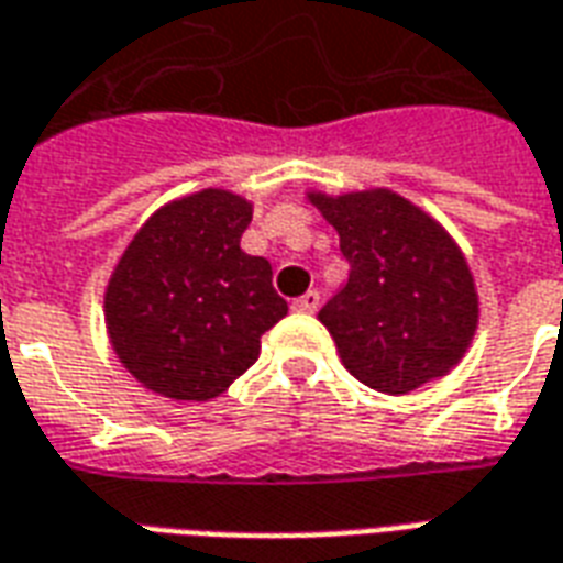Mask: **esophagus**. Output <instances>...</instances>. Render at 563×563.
Instances as JSON below:
<instances>
[{"label": "esophagus", "mask_w": 563, "mask_h": 563, "mask_svg": "<svg viewBox=\"0 0 563 563\" xmlns=\"http://www.w3.org/2000/svg\"><path fill=\"white\" fill-rule=\"evenodd\" d=\"M317 307H319V292H313V289L301 295V298H295V301H292L295 313H313Z\"/></svg>", "instance_id": "obj_1"}]
</instances>
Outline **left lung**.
Returning a JSON list of instances; mask_svg holds the SVG:
<instances>
[{
	"instance_id": "left-lung-1",
	"label": "left lung",
	"mask_w": 563,
	"mask_h": 563,
	"mask_svg": "<svg viewBox=\"0 0 563 563\" xmlns=\"http://www.w3.org/2000/svg\"><path fill=\"white\" fill-rule=\"evenodd\" d=\"M307 198L338 229L350 262L346 286L319 310L346 371L386 395L446 377L479 319L459 244L391 189Z\"/></svg>"
}]
</instances>
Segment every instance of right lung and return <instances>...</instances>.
<instances>
[{
  "mask_svg": "<svg viewBox=\"0 0 563 563\" xmlns=\"http://www.w3.org/2000/svg\"><path fill=\"white\" fill-rule=\"evenodd\" d=\"M253 205L201 189L159 208L139 229L104 289L117 358L172 401H210L258 358L262 334L289 307L268 258L246 256Z\"/></svg>",
  "mask_w": 563,
  "mask_h": 563,
  "instance_id": "1",
  "label": "right lung"
}]
</instances>
